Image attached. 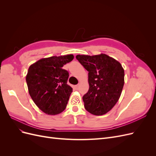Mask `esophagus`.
I'll list each match as a JSON object with an SVG mask.
<instances>
[{"instance_id":"34e87169","label":"esophagus","mask_w":156,"mask_h":156,"mask_svg":"<svg viewBox=\"0 0 156 156\" xmlns=\"http://www.w3.org/2000/svg\"><path fill=\"white\" fill-rule=\"evenodd\" d=\"M74 88H75V90H78V89H79V84H77V85H75V86L74 87Z\"/></svg>"}]
</instances>
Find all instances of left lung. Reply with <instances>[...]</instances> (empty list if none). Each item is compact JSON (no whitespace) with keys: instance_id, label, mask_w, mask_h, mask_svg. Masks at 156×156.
Returning a JSON list of instances; mask_svg holds the SVG:
<instances>
[{"instance_id":"1","label":"left lung","mask_w":156,"mask_h":156,"mask_svg":"<svg viewBox=\"0 0 156 156\" xmlns=\"http://www.w3.org/2000/svg\"><path fill=\"white\" fill-rule=\"evenodd\" d=\"M88 72L89 89L83 97L85 109L92 115L106 114L119 101L124 84V70L105 54L76 56Z\"/></svg>"}]
</instances>
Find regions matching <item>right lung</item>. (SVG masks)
<instances>
[{"label":"right lung","mask_w":156,"mask_h":156,"mask_svg":"<svg viewBox=\"0 0 156 156\" xmlns=\"http://www.w3.org/2000/svg\"><path fill=\"white\" fill-rule=\"evenodd\" d=\"M73 58L67 55L41 58L28 70L26 81L30 96L46 114L58 115L66 107L73 89L67 84L69 73L62 67Z\"/></svg>","instance_id":"1"}]
</instances>
